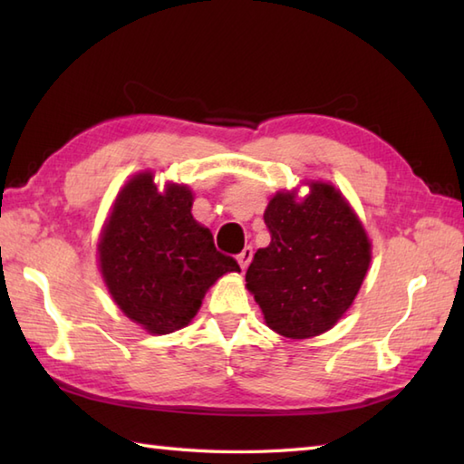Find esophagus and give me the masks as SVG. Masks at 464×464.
Listing matches in <instances>:
<instances>
[{"mask_svg": "<svg viewBox=\"0 0 464 464\" xmlns=\"http://www.w3.org/2000/svg\"><path fill=\"white\" fill-rule=\"evenodd\" d=\"M251 259H253V249H251V247H245V249L239 253V257H237V261H239V265H241V269H243V271L249 267Z\"/></svg>", "mask_w": 464, "mask_h": 464, "instance_id": "34e87169", "label": "esophagus"}]
</instances>
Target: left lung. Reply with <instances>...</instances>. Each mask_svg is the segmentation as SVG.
Returning a JSON list of instances; mask_svg holds the SVG:
<instances>
[{
  "instance_id": "left-lung-1",
  "label": "left lung",
  "mask_w": 464,
  "mask_h": 464,
  "mask_svg": "<svg viewBox=\"0 0 464 464\" xmlns=\"http://www.w3.org/2000/svg\"><path fill=\"white\" fill-rule=\"evenodd\" d=\"M303 201L279 191L265 209L269 247L255 253L245 281L265 323L287 339L329 331L347 311L371 263L359 217L329 183H311Z\"/></svg>"
}]
</instances>
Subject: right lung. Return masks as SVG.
Segmentation results:
<instances>
[{"mask_svg":"<svg viewBox=\"0 0 464 464\" xmlns=\"http://www.w3.org/2000/svg\"><path fill=\"white\" fill-rule=\"evenodd\" d=\"M189 187L161 193L153 173L125 183L100 239V267L113 301L153 334L189 324L207 289L237 261L215 249L213 235L191 215Z\"/></svg>","mask_w":464,"mask_h":464,"instance_id":"1","label":"right lung"}]
</instances>
